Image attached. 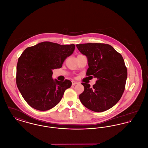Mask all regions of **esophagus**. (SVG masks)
I'll list each match as a JSON object with an SVG mask.
<instances>
[{
	"label": "esophagus",
	"instance_id": "esophagus-1",
	"mask_svg": "<svg viewBox=\"0 0 148 148\" xmlns=\"http://www.w3.org/2000/svg\"><path fill=\"white\" fill-rule=\"evenodd\" d=\"M72 82V85H73L77 84L78 83L77 82H76V81H75V80H72V82Z\"/></svg>",
	"mask_w": 148,
	"mask_h": 148
}]
</instances>
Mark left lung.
I'll return each instance as SVG.
<instances>
[{"label": "left lung", "instance_id": "obj_1", "mask_svg": "<svg viewBox=\"0 0 148 148\" xmlns=\"http://www.w3.org/2000/svg\"><path fill=\"white\" fill-rule=\"evenodd\" d=\"M76 46L87 58L86 75L97 78L92 87L82 83L84 90L79 95L80 101L95 112L110 109L119 101L125 89L127 74L123 57L109 44L87 43Z\"/></svg>", "mask_w": 148, "mask_h": 148}]
</instances>
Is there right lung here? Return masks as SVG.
<instances>
[{"label":"right lung","mask_w":148,"mask_h":148,"mask_svg":"<svg viewBox=\"0 0 148 148\" xmlns=\"http://www.w3.org/2000/svg\"><path fill=\"white\" fill-rule=\"evenodd\" d=\"M75 47L74 44L44 42L23 52L17 64L16 82L22 97L31 107L46 111L60 102L71 82L53 79L52 71L62 68Z\"/></svg>","instance_id":"right-lung-1"}]
</instances>
